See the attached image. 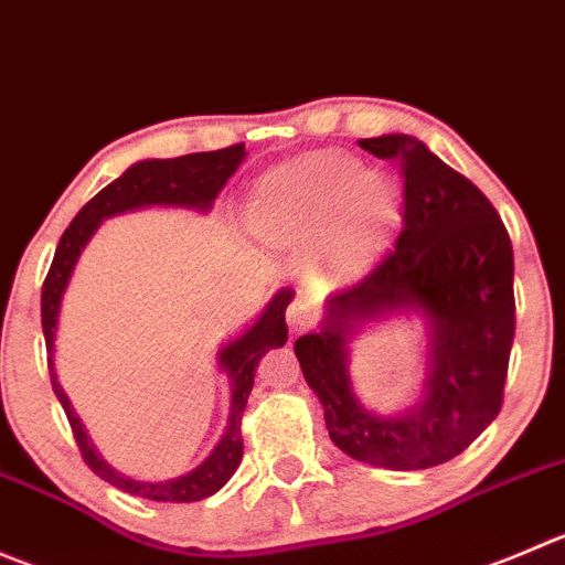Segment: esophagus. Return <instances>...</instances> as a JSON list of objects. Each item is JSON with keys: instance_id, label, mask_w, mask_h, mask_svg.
Here are the masks:
<instances>
[{"instance_id": "1", "label": "esophagus", "mask_w": 565, "mask_h": 565, "mask_svg": "<svg viewBox=\"0 0 565 565\" xmlns=\"http://www.w3.org/2000/svg\"><path fill=\"white\" fill-rule=\"evenodd\" d=\"M287 322H289V328H292V331H306V328L315 322V306H311V300L306 298V295H298V298L289 303Z\"/></svg>"}]
</instances>
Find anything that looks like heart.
I'll use <instances>...</instances> for the list:
<instances>
[{
	"mask_svg": "<svg viewBox=\"0 0 565 565\" xmlns=\"http://www.w3.org/2000/svg\"><path fill=\"white\" fill-rule=\"evenodd\" d=\"M353 199L355 234L364 239L392 215V193L377 179H364L348 157L317 154L270 173L259 188V221L270 228H315Z\"/></svg>",
	"mask_w": 565,
	"mask_h": 565,
	"instance_id": "heart-1",
	"label": "heart"
}]
</instances>
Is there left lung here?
<instances>
[{
  "mask_svg": "<svg viewBox=\"0 0 565 565\" xmlns=\"http://www.w3.org/2000/svg\"><path fill=\"white\" fill-rule=\"evenodd\" d=\"M403 177V228L392 248L328 300V320L295 342L333 445L355 461L411 472L461 456L500 414L516 331L513 248L491 201L416 137L361 140ZM419 308L431 322L426 403L377 417L354 399L343 342L350 321Z\"/></svg>",
  "mask_w": 565,
  "mask_h": 565,
  "instance_id": "left-lung-1",
  "label": "left lung"
}]
</instances>
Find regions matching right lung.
Returning a JSON list of instances; mask_svg holds the SVG:
<instances>
[{"label": "right lung", "mask_w": 565, "mask_h": 565, "mask_svg": "<svg viewBox=\"0 0 565 565\" xmlns=\"http://www.w3.org/2000/svg\"><path fill=\"white\" fill-rule=\"evenodd\" d=\"M245 157V143L226 146L217 151H199V154L173 157V160H146L131 166L124 177L109 182L107 188L98 190L71 221L60 237L57 250H54L52 267L46 273L41 292V322L43 337H46V353H49V375H52V388L57 394L60 405H63L65 416H68L71 434H74L76 447L82 452V461L90 467L93 475L107 480L115 489L126 491V494L143 497V500L154 502H199L204 497L215 494L217 489L226 486V480L237 472L239 461H243V411L248 405L250 388H254L256 366H259L262 355L270 348H281L287 342V311L292 292L284 289L273 298L262 320L250 328L245 337L223 348L221 366L232 377V416H228V428L223 434L221 445L215 447L210 458L201 463L195 472L184 475V478L168 480V483H143V480H131L126 475L115 472L109 463L102 461L96 450H93L90 439H87L82 422L76 419L74 408H71L68 397L60 388L57 375H54V328H57V311L63 289L68 284L71 270H74L76 256L82 254L90 234L96 232L98 223L118 212L135 210V206L149 204H177V206H199V210H210L215 195L221 193L223 184L228 182L237 166Z\"/></svg>", "instance_id": "obj_1"}]
</instances>
